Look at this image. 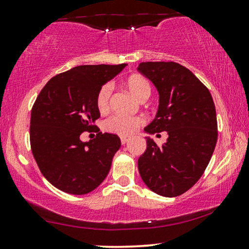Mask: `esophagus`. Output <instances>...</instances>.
Wrapping results in <instances>:
<instances>
[{
	"label": "esophagus",
	"instance_id": "esophagus-1",
	"mask_svg": "<svg viewBox=\"0 0 249 249\" xmlns=\"http://www.w3.org/2000/svg\"><path fill=\"white\" fill-rule=\"evenodd\" d=\"M121 142H122L123 145H125V143L130 142V138H128V137H122L121 138Z\"/></svg>",
	"mask_w": 249,
	"mask_h": 249
}]
</instances>
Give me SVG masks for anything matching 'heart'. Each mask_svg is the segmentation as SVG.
Instances as JSON below:
<instances>
[{"label": "heart", "mask_w": 249, "mask_h": 249, "mask_svg": "<svg viewBox=\"0 0 249 249\" xmlns=\"http://www.w3.org/2000/svg\"><path fill=\"white\" fill-rule=\"evenodd\" d=\"M126 87L134 97L138 101H142V98H148L151 94V86L145 77L140 75H133L128 77L126 81ZM112 94V86L107 83L100 89L96 98V103L100 111H107L110 106V97ZM143 124V119L138 116H125L121 113L110 116L104 122V128L107 132L119 134V136H131Z\"/></svg>", "instance_id": "1"}]
</instances>
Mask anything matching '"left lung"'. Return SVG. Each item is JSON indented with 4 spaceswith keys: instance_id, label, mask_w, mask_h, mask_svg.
Returning <instances> with one entry per match:
<instances>
[{
    "instance_id": "left-lung-1",
    "label": "left lung",
    "mask_w": 249,
    "mask_h": 249,
    "mask_svg": "<svg viewBox=\"0 0 249 249\" xmlns=\"http://www.w3.org/2000/svg\"><path fill=\"white\" fill-rule=\"evenodd\" d=\"M138 71L159 91V107L149 134L166 131L168 139L159 147L146 137L147 148L138 160L145 184L164 197L184 194L208 167L217 143V116L209 89L178 62H142Z\"/></svg>"
}]
</instances>
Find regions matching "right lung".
<instances>
[{"label":"right lung","mask_w":249,"mask_h":249,"mask_svg":"<svg viewBox=\"0 0 249 249\" xmlns=\"http://www.w3.org/2000/svg\"><path fill=\"white\" fill-rule=\"evenodd\" d=\"M125 66H77L53 76L39 92L31 111L30 143L41 174L59 190L86 195L107 178L121 139L96 127L101 116L96 98ZM94 128L96 138L83 143L80 134Z\"/></svg>","instance_id":"right-lung-1"}]
</instances>
